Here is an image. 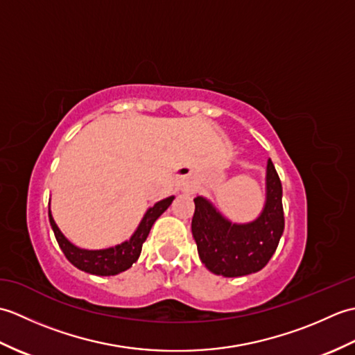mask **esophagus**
<instances>
[{
	"label": "esophagus",
	"mask_w": 355,
	"mask_h": 355,
	"mask_svg": "<svg viewBox=\"0 0 355 355\" xmlns=\"http://www.w3.org/2000/svg\"><path fill=\"white\" fill-rule=\"evenodd\" d=\"M177 186H178V189L182 191V192H186V193H192V192H195V183L192 182L191 178H182V180H178V183H177Z\"/></svg>",
	"instance_id": "1"
}]
</instances>
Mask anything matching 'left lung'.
Segmentation results:
<instances>
[{"label": "left lung", "instance_id": "1", "mask_svg": "<svg viewBox=\"0 0 355 355\" xmlns=\"http://www.w3.org/2000/svg\"><path fill=\"white\" fill-rule=\"evenodd\" d=\"M192 235L201 262L224 277L256 273L267 266L284 232L282 184L268 160L266 205L254 221L236 224L224 218L205 197L193 198Z\"/></svg>", "mask_w": 355, "mask_h": 355}]
</instances>
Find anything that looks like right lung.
I'll use <instances>...</instances> for the list:
<instances>
[{
	"label": "right lung",
	"mask_w": 355,
	"mask_h": 355,
	"mask_svg": "<svg viewBox=\"0 0 355 355\" xmlns=\"http://www.w3.org/2000/svg\"><path fill=\"white\" fill-rule=\"evenodd\" d=\"M172 201L173 197H168L155 202L153 207H149L146 210V214L140 221L137 230L132 233V236L130 239L116 247L103 248V250H85V248L73 245L70 241L62 235V232L59 230L55 220H53L50 209L49 220L53 232H55L59 247H61V250L64 252L65 258L69 259L74 267H78L79 270L89 275L114 276L130 268L132 263L139 259V256L141 253V245L146 241L150 227H153V224L157 221V218L172 205Z\"/></svg>",
	"instance_id": "right-lung-1"
}]
</instances>
